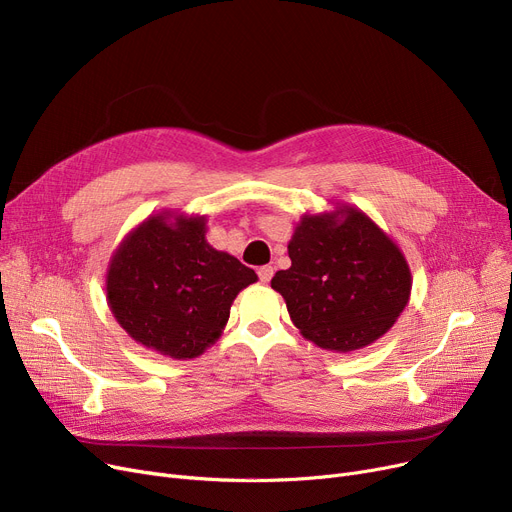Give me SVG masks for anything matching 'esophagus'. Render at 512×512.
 I'll use <instances>...</instances> for the list:
<instances>
[{
  "mask_svg": "<svg viewBox=\"0 0 512 512\" xmlns=\"http://www.w3.org/2000/svg\"><path fill=\"white\" fill-rule=\"evenodd\" d=\"M257 274H259V280L267 284V282L272 280V276H274V267L272 265H263V267H259Z\"/></svg>",
  "mask_w": 512,
  "mask_h": 512,
  "instance_id": "34e87169",
  "label": "esophagus"
}]
</instances>
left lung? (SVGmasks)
Listing matches in <instances>:
<instances>
[{"instance_id": "8db88e82", "label": "left lung", "mask_w": 512, "mask_h": 512, "mask_svg": "<svg viewBox=\"0 0 512 512\" xmlns=\"http://www.w3.org/2000/svg\"><path fill=\"white\" fill-rule=\"evenodd\" d=\"M288 270L272 288L292 324L326 351L351 353L384 336L409 303L411 270L394 240L357 207L303 215Z\"/></svg>"}]
</instances>
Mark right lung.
Masks as SVG:
<instances>
[{
	"mask_svg": "<svg viewBox=\"0 0 512 512\" xmlns=\"http://www.w3.org/2000/svg\"><path fill=\"white\" fill-rule=\"evenodd\" d=\"M205 224L203 215H151L107 267V305L118 324L170 359L203 355L220 338L236 294L257 282L251 267L209 245Z\"/></svg>",
	"mask_w": 512,
	"mask_h": 512,
	"instance_id": "right-lung-1",
	"label": "right lung"
}]
</instances>
